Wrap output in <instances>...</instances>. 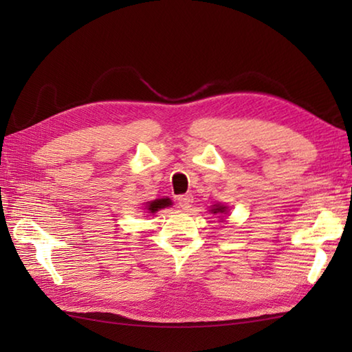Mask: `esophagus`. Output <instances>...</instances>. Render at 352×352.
<instances>
[{
    "label": "esophagus",
    "mask_w": 352,
    "mask_h": 352,
    "mask_svg": "<svg viewBox=\"0 0 352 352\" xmlns=\"http://www.w3.org/2000/svg\"><path fill=\"white\" fill-rule=\"evenodd\" d=\"M192 203H193V197L190 195V193H186V195L178 197V206H180L183 210H189Z\"/></svg>",
    "instance_id": "34e87169"
}]
</instances>
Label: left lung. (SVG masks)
I'll return each mask as SVG.
<instances>
[{
  "mask_svg": "<svg viewBox=\"0 0 352 352\" xmlns=\"http://www.w3.org/2000/svg\"><path fill=\"white\" fill-rule=\"evenodd\" d=\"M227 206H222V204H214L213 207H212V213L213 214H226L228 210H227Z\"/></svg>",
  "mask_w": 352,
  "mask_h": 352,
  "instance_id": "obj_1",
  "label": "left lung"
}]
</instances>
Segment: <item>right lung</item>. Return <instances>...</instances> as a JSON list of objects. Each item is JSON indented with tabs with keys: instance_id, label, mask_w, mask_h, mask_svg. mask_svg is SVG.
Segmentation results:
<instances>
[{
	"instance_id": "obj_1",
	"label": "right lung",
	"mask_w": 352,
	"mask_h": 352,
	"mask_svg": "<svg viewBox=\"0 0 352 352\" xmlns=\"http://www.w3.org/2000/svg\"><path fill=\"white\" fill-rule=\"evenodd\" d=\"M170 206H172V203L169 198H159L154 201H148V203L145 204V210H148V213H155V212H159L160 208L170 207Z\"/></svg>"
}]
</instances>
